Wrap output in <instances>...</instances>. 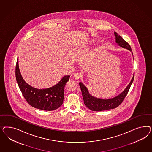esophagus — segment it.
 I'll return each instance as SVG.
<instances>
[{
	"label": "esophagus",
	"mask_w": 152,
	"mask_h": 152,
	"mask_svg": "<svg viewBox=\"0 0 152 152\" xmlns=\"http://www.w3.org/2000/svg\"><path fill=\"white\" fill-rule=\"evenodd\" d=\"M74 77L75 79L78 80L79 78L81 77V74H79V73H75L74 74Z\"/></svg>",
	"instance_id": "1"
}]
</instances>
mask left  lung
I'll list each match as a JSON object with an SVG mask.
<instances>
[{"label": "left lung", "mask_w": 152, "mask_h": 152, "mask_svg": "<svg viewBox=\"0 0 152 152\" xmlns=\"http://www.w3.org/2000/svg\"><path fill=\"white\" fill-rule=\"evenodd\" d=\"M114 35L115 37V42L118 46L123 48H126L130 52L132 51L130 45L123 39L122 37L115 32H114ZM132 53L133 55V52H132ZM134 78V74H133V76L129 85L125 88L123 92L120 93L119 95L116 96L108 99H103L93 96L89 93L88 88L83 85V83L81 82L79 83V85L82 92L84 104L88 109L95 111L107 110L116 108L121 104V103L123 102L125 97L126 96L129 91V88L133 82Z\"/></svg>", "instance_id": "left-lung-1"}]
</instances>
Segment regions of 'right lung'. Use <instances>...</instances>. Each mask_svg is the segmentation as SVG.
<instances>
[{"label": "right lung", "mask_w": 152, "mask_h": 152, "mask_svg": "<svg viewBox=\"0 0 152 152\" xmlns=\"http://www.w3.org/2000/svg\"><path fill=\"white\" fill-rule=\"evenodd\" d=\"M15 77L23 96L30 105L42 110L52 111L58 109L63 104L64 86L70 76H64L58 83L51 88L38 89L28 85L23 80L19 69L18 58Z\"/></svg>", "instance_id": "1"}]
</instances>
